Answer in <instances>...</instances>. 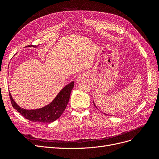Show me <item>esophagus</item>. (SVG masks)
Here are the masks:
<instances>
[{
  "mask_svg": "<svg viewBox=\"0 0 159 159\" xmlns=\"http://www.w3.org/2000/svg\"><path fill=\"white\" fill-rule=\"evenodd\" d=\"M83 79H84V75H83L82 74H80V75H78V77H77L76 80H77V82H80V81H81Z\"/></svg>",
  "mask_w": 159,
  "mask_h": 159,
  "instance_id": "esophagus-1",
  "label": "esophagus"
}]
</instances>
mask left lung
<instances>
[{
	"label": "left lung",
	"instance_id": "8db88e82",
	"mask_svg": "<svg viewBox=\"0 0 159 159\" xmlns=\"http://www.w3.org/2000/svg\"><path fill=\"white\" fill-rule=\"evenodd\" d=\"M93 104H94V106H95V107H97V106H96V105H95V103H94V101H93ZM104 114H106V113H104Z\"/></svg>",
	"mask_w": 159,
	"mask_h": 159
}]
</instances>
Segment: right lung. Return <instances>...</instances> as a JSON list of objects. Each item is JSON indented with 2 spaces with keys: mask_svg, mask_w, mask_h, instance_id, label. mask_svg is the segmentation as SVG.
Wrapping results in <instances>:
<instances>
[{
  "mask_svg": "<svg viewBox=\"0 0 159 159\" xmlns=\"http://www.w3.org/2000/svg\"><path fill=\"white\" fill-rule=\"evenodd\" d=\"M31 46L33 48L37 47V46H28V47ZM73 87L74 81H72L59 91L51 102L37 109H24L16 103L10 92V97L14 109L20 113L24 117L32 122L51 123L59 118L65 110Z\"/></svg>",
  "mask_w": 159,
  "mask_h": 159,
  "instance_id": "add662e5",
  "label": "right lung"
}]
</instances>
